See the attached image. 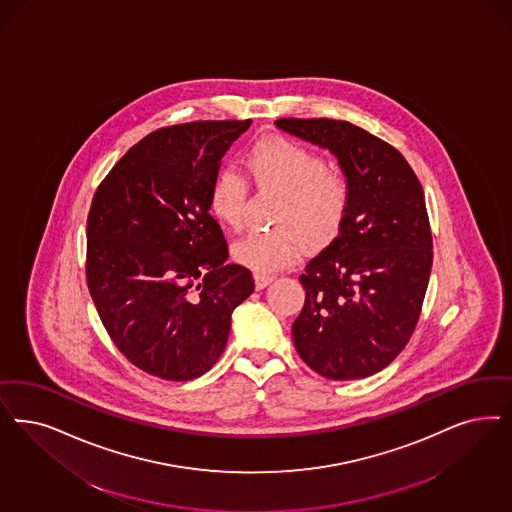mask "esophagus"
<instances>
[{"mask_svg": "<svg viewBox=\"0 0 512 512\" xmlns=\"http://www.w3.org/2000/svg\"><path fill=\"white\" fill-rule=\"evenodd\" d=\"M274 274H263V272H255V285L257 289H265L268 283L274 282Z\"/></svg>", "mask_w": 512, "mask_h": 512, "instance_id": "obj_1", "label": "esophagus"}]
</instances>
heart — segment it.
<instances>
[{
    "instance_id": "heart-1",
    "label": "heart",
    "mask_w": 512,
    "mask_h": 512,
    "mask_svg": "<svg viewBox=\"0 0 512 512\" xmlns=\"http://www.w3.org/2000/svg\"><path fill=\"white\" fill-rule=\"evenodd\" d=\"M246 174L257 189L280 193L272 223L276 229L251 232L232 246L236 263L270 274L295 263L306 244L329 246L350 210L352 185L348 176L329 168L318 153L285 138L259 140L247 151ZM247 185L234 168L213 177L208 208L229 227L244 225Z\"/></svg>"
}]
</instances>
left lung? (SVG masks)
I'll use <instances>...</instances> for the list:
<instances>
[{
  "mask_svg": "<svg viewBox=\"0 0 512 512\" xmlns=\"http://www.w3.org/2000/svg\"><path fill=\"white\" fill-rule=\"evenodd\" d=\"M276 126L329 149L352 185L342 229L300 276L295 348L329 380L367 378L403 352L422 312L433 265L422 185L395 147L348 121Z\"/></svg>",
  "mask_w": 512,
  "mask_h": 512,
  "instance_id": "left-lung-1",
  "label": "left lung"
}]
</instances>
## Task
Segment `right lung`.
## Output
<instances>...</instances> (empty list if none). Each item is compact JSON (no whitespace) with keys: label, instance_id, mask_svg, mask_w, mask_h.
<instances>
[{"label":"right lung","instance_id":"add662e5","mask_svg":"<svg viewBox=\"0 0 512 512\" xmlns=\"http://www.w3.org/2000/svg\"><path fill=\"white\" fill-rule=\"evenodd\" d=\"M251 121L159 128L119 160L92 198L87 283L126 359L164 380L210 371L253 276L227 265L208 193L221 159Z\"/></svg>","mask_w":512,"mask_h":512}]
</instances>
